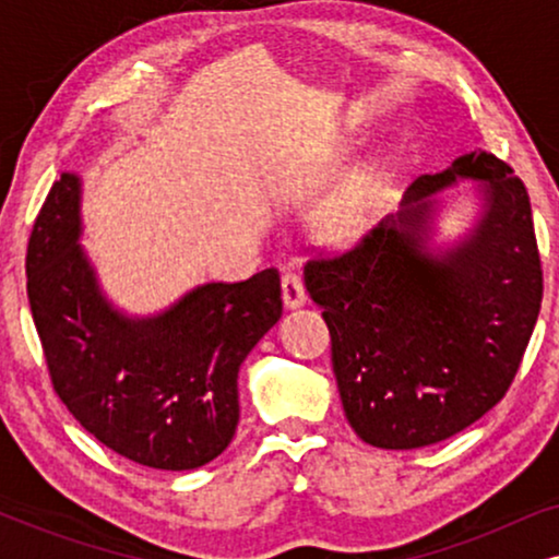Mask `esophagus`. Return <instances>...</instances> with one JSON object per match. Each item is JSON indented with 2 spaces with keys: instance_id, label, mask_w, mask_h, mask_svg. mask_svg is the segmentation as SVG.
<instances>
[{
  "instance_id": "1",
  "label": "esophagus",
  "mask_w": 559,
  "mask_h": 559,
  "mask_svg": "<svg viewBox=\"0 0 559 559\" xmlns=\"http://www.w3.org/2000/svg\"><path fill=\"white\" fill-rule=\"evenodd\" d=\"M282 302H285L287 310L302 308V305L308 302V293H305L302 280L293 272H287L285 277H282Z\"/></svg>"
}]
</instances>
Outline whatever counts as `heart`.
I'll list each match as a JSON object with an SVG mask.
<instances>
[{
    "mask_svg": "<svg viewBox=\"0 0 559 559\" xmlns=\"http://www.w3.org/2000/svg\"><path fill=\"white\" fill-rule=\"evenodd\" d=\"M364 226V198L356 190L341 193L318 213L316 234L328 243L350 241Z\"/></svg>",
    "mask_w": 559,
    "mask_h": 559,
    "instance_id": "b5f03b06",
    "label": "heart"
}]
</instances>
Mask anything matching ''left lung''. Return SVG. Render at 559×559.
I'll list each match as a JSON object with an SVG mask.
<instances>
[{
  "instance_id": "8db88e82",
  "label": "left lung",
  "mask_w": 559,
  "mask_h": 559,
  "mask_svg": "<svg viewBox=\"0 0 559 559\" xmlns=\"http://www.w3.org/2000/svg\"><path fill=\"white\" fill-rule=\"evenodd\" d=\"M491 152L423 175L402 209L338 257L310 259L346 419L364 442L415 450L453 438L509 392L542 305L524 182ZM478 179L485 213L453 250L426 243L435 192Z\"/></svg>"
}]
</instances>
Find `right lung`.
Here are the masks:
<instances>
[{
	"label": "right lung",
	"instance_id": "right-lung-1",
	"mask_svg": "<svg viewBox=\"0 0 559 559\" xmlns=\"http://www.w3.org/2000/svg\"><path fill=\"white\" fill-rule=\"evenodd\" d=\"M81 178L52 182L27 243V300L60 402L98 442L159 471L218 457L239 425V369L282 318L277 270L190 289L129 318L106 300L81 239Z\"/></svg>",
	"mask_w": 559,
	"mask_h": 559
}]
</instances>
